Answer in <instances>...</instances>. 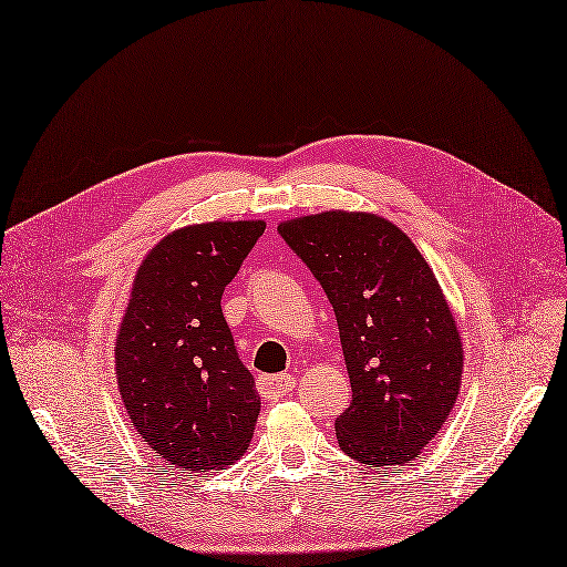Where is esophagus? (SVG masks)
Returning a JSON list of instances; mask_svg holds the SVG:
<instances>
[{"label":"esophagus","mask_w":567,"mask_h":567,"mask_svg":"<svg viewBox=\"0 0 567 567\" xmlns=\"http://www.w3.org/2000/svg\"><path fill=\"white\" fill-rule=\"evenodd\" d=\"M295 385H297V381L287 373L259 375V381H257V388H259L261 396H266V400H278V396H285L295 390Z\"/></svg>","instance_id":"obj_1"}]
</instances>
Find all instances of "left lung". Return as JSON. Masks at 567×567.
<instances>
[{
    "instance_id": "obj_1",
    "label": "left lung",
    "mask_w": 567,
    "mask_h": 567,
    "mask_svg": "<svg viewBox=\"0 0 567 567\" xmlns=\"http://www.w3.org/2000/svg\"><path fill=\"white\" fill-rule=\"evenodd\" d=\"M339 322L352 388L337 417L343 453L404 465L442 430L463 383V339L425 257L400 226L371 213L280 221Z\"/></svg>"
}]
</instances>
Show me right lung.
<instances>
[{
    "label": "right lung",
    "instance_id": "right-lung-1",
    "mask_svg": "<svg viewBox=\"0 0 567 567\" xmlns=\"http://www.w3.org/2000/svg\"><path fill=\"white\" fill-rule=\"evenodd\" d=\"M264 228L261 219L184 226L137 268L116 333L118 392L137 434L179 470L236 463L255 434L261 402L221 295Z\"/></svg>",
    "mask_w": 567,
    "mask_h": 567
}]
</instances>
